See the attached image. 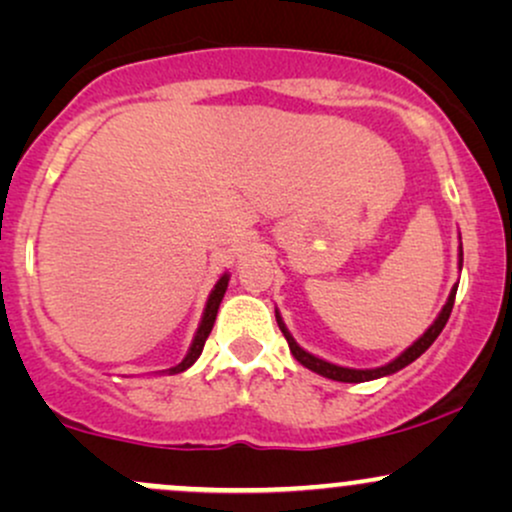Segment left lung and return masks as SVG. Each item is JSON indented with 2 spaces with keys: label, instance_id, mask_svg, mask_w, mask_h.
Listing matches in <instances>:
<instances>
[{
  "label": "left lung",
  "instance_id": "obj_1",
  "mask_svg": "<svg viewBox=\"0 0 512 512\" xmlns=\"http://www.w3.org/2000/svg\"><path fill=\"white\" fill-rule=\"evenodd\" d=\"M460 257H462V245H460ZM460 269H462V262H460ZM455 293H457V286H455V289L450 291L448 303L443 305V310H440L438 320L433 322L431 327H428V330L424 332V337L416 339V342L411 344L409 349L404 351L402 356H397L395 361H390V363H387V366L370 368V370H356V368H342V366H334V363H327V361H322V358H317V356H313V354H308V351L301 349V346L296 344V339L291 337V332L286 330V325H284V322H281L279 313H276V322H279V330L284 332L286 342H289L291 354L296 356V361H298V363H303L305 368H310V370H313V373H317V375H325V378H330V380H339V383H366V380L383 378V375L397 373V370H402L404 366H409L411 361H416V358H419L421 354H424V351L428 349V346H431L433 342H436L438 334L443 332L445 322H448V317H450V313H452V305H455Z\"/></svg>",
  "mask_w": 512,
  "mask_h": 512
}]
</instances>
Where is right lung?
Returning a JSON list of instances; mask_svg holds the SVG:
<instances>
[{"label":"right lung","instance_id":"add662e5","mask_svg":"<svg viewBox=\"0 0 512 512\" xmlns=\"http://www.w3.org/2000/svg\"><path fill=\"white\" fill-rule=\"evenodd\" d=\"M226 289H228V274H223L221 279L216 281L214 291H211V296H209V301H207V308H204V317H202V322H199V330H197V334H195V339H192L190 351H187V356L182 358L178 366L170 368L168 373H182V370L190 368L192 363H195L197 358H199V354H202L204 342H207V337L211 334V327H214L216 313H219L221 298H223V293H226Z\"/></svg>","mask_w":512,"mask_h":512}]
</instances>
